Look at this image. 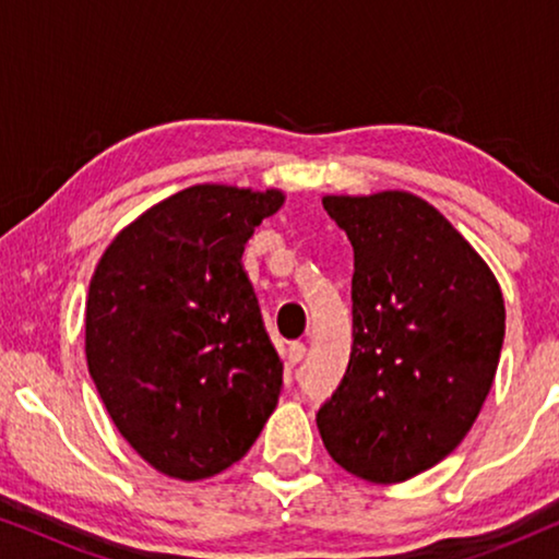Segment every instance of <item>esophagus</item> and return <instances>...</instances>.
<instances>
[{
  "label": "esophagus",
  "mask_w": 559,
  "mask_h": 559,
  "mask_svg": "<svg viewBox=\"0 0 559 559\" xmlns=\"http://www.w3.org/2000/svg\"><path fill=\"white\" fill-rule=\"evenodd\" d=\"M305 354H308V348H305V343H289L287 348V364L289 366H297L305 358Z\"/></svg>",
  "instance_id": "esophagus-1"
}]
</instances>
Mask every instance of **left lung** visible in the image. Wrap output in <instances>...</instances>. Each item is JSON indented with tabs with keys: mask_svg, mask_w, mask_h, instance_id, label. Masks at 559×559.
Segmentation results:
<instances>
[{
	"mask_svg": "<svg viewBox=\"0 0 559 559\" xmlns=\"http://www.w3.org/2000/svg\"><path fill=\"white\" fill-rule=\"evenodd\" d=\"M354 247V346L318 412L323 445L371 484H402L461 445L499 369L507 308L484 257L407 190L323 195Z\"/></svg>",
	"mask_w": 559,
	"mask_h": 559,
	"instance_id": "1",
	"label": "left lung"
}]
</instances>
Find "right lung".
<instances>
[{
	"instance_id": "1",
	"label": "right lung",
	"mask_w": 559,
	"mask_h": 559,
	"mask_svg": "<svg viewBox=\"0 0 559 559\" xmlns=\"http://www.w3.org/2000/svg\"><path fill=\"white\" fill-rule=\"evenodd\" d=\"M277 188L201 182L140 213L98 259L86 364L152 468L203 480L241 461L277 407L282 361L241 254Z\"/></svg>"
}]
</instances>
